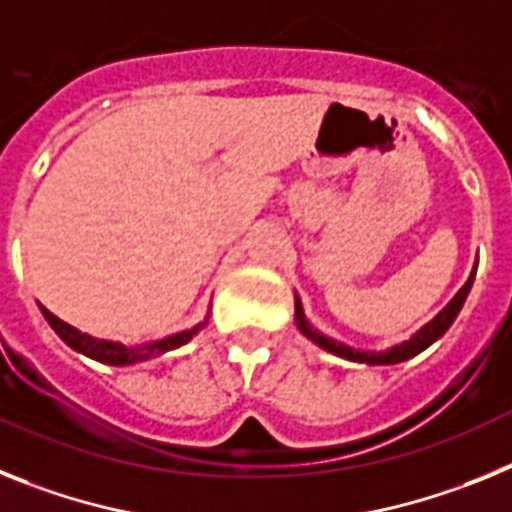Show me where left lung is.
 I'll list each match as a JSON object with an SVG mask.
<instances>
[{
  "instance_id": "8db88e82",
  "label": "left lung",
  "mask_w": 512,
  "mask_h": 512,
  "mask_svg": "<svg viewBox=\"0 0 512 512\" xmlns=\"http://www.w3.org/2000/svg\"><path fill=\"white\" fill-rule=\"evenodd\" d=\"M474 275H477V265H474V270H471L469 281H466L464 286L459 288V293H456V296L448 301L446 309L438 311V317L430 319V322L425 324L422 330H417L410 340L399 342V345H394V348H389V350H379V353H376V350H355V348H350V345H345V342H337V340H332V337L322 335V332H319L317 327H311V322L306 319L304 306H301L299 296H296V327H299L301 335L309 337L314 345H319V348L327 350V353L340 355V358H345V361L368 363V366H394V363L410 361V358H415L417 353H422V350L430 348L435 340H441V337L446 335V330L453 324V319L459 317V311H461V306H464L466 296H469L471 283H474Z\"/></svg>"
}]
</instances>
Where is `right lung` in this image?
I'll use <instances>...</instances> for the list:
<instances>
[{
    "mask_svg": "<svg viewBox=\"0 0 512 512\" xmlns=\"http://www.w3.org/2000/svg\"><path fill=\"white\" fill-rule=\"evenodd\" d=\"M41 311H43V317H46V322L53 327V332H56V335H59L71 350H77V353L87 355V358H92V361L108 363V366H133V363L149 361V358H157V355L167 353V350L180 348V345H185V342L193 340V337L198 335V332H201L208 322V317H206L203 322H198L195 327H190V330H182V332H177V335L164 337V340L144 342V345H133V348H128V345H123V342L97 340V337L87 335V332H79L77 327H71V324L61 322V319L56 317V314H51L46 306H41Z\"/></svg>",
    "mask_w": 512,
    "mask_h": 512,
    "instance_id": "add662e5",
    "label": "right lung"
}]
</instances>
